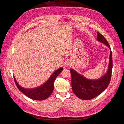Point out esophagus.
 <instances>
[{"label": "esophagus", "mask_w": 124, "mask_h": 124, "mask_svg": "<svg viewBox=\"0 0 124 124\" xmlns=\"http://www.w3.org/2000/svg\"><path fill=\"white\" fill-rule=\"evenodd\" d=\"M70 63H69V62H67V66H70Z\"/></svg>", "instance_id": "esophagus-1"}]
</instances>
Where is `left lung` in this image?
I'll return each mask as SVG.
<instances>
[{
    "label": "left lung",
    "instance_id": "left-lung-1",
    "mask_svg": "<svg viewBox=\"0 0 124 124\" xmlns=\"http://www.w3.org/2000/svg\"><path fill=\"white\" fill-rule=\"evenodd\" d=\"M97 40L106 45L111 50L106 39L97 32ZM113 68L112 53L110 51L109 65L106 74L99 79L89 80L77 72L73 69H70L71 74V85L74 93L78 98L83 100H91L102 93L106 89L111 81L112 70Z\"/></svg>",
    "mask_w": 124,
    "mask_h": 124
}]
</instances>
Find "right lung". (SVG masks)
Returning <instances> with one entry per match:
<instances>
[{"mask_svg":"<svg viewBox=\"0 0 124 124\" xmlns=\"http://www.w3.org/2000/svg\"><path fill=\"white\" fill-rule=\"evenodd\" d=\"M62 70V67L57 69L52 75L47 82L42 85L35 88L26 89L22 87L17 83L15 78H14V82L18 89L29 98L36 100H43L47 99L53 93L55 80Z\"/></svg>","mask_w":124,"mask_h":124,"instance_id":"right-lung-1","label":"right lung"}]
</instances>
